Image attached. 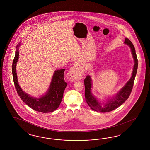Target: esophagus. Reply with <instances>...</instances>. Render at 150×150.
I'll use <instances>...</instances> for the list:
<instances>
[{"instance_id":"34e87169","label":"esophagus","mask_w":150,"mask_h":150,"mask_svg":"<svg viewBox=\"0 0 150 150\" xmlns=\"http://www.w3.org/2000/svg\"><path fill=\"white\" fill-rule=\"evenodd\" d=\"M81 76V69L79 63H75L73 67L69 71L67 77L70 81L77 80Z\"/></svg>"}]
</instances>
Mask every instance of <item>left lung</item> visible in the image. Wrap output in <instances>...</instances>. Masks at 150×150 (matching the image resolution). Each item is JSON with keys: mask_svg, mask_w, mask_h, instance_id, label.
Wrapping results in <instances>:
<instances>
[{"mask_svg": "<svg viewBox=\"0 0 150 150\" xmlns=\"http://www.w3.org/2000/svg\"><path fill=\"white\" fill-rule=\"evenodd\" d=\"M124 43L127 44L130 47L132 50V57L134 59L135 64L134 65L133 71L130 79L129 80V81L127 82L125 85L118 92V93L116 95L114 96L113 98H112L111 100L110 99L107 102V103L104 105V106L102 107L101 103L97 100V98H96L95 96L91 93L92 80L91 76L90 75H87L84 80V84L85 87V100L89 107L95 111L100 112L102 113H105L113 110L124 103L129 98L132 92L135 78L137 73L138 60L136 56L135 47L132 43V42L127 38H125Z\"/></svg>", "mask_w": 150, "mask_h": 150, "instance_id": "obj_1", "label": "left lung"}]
</instances>
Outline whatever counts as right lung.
Segmentation results:
<instances>
[{"label":"right lung","mask_w":150,"mask_h":150,"mask_svg":"<svg viewBox=\"0 0 150 150\" xmlns=\"http://www.w3.org/2000/svg\"><path fill=\"white\" fill-rule=\"evenodd\" d=\"M16 50L12 66V73L14 85L20 98L32 109L41 113H50L54 111L59 107L63 98L64 91L67 86L64 81V74L65 69L55 70L50 82V86L45 95L40 98H34L24 92L19 86L16 71V66L18 59V47Z\"/></svg>","instance_id":"1"}]
</instances>
